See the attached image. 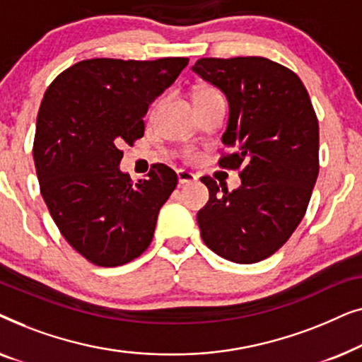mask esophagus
<instances>
[{
	"mask_svg": "<svg viewBox=\"0 0 362 362\" xmlns=\"http://www.w3.org/2000/svg\"><path fill=\"white\" fill-rule=\"evenodd\" d=\"M177 181H180V185H189V182L196 181V176L186 170H180L177 171Z\"/></svg>",
	"mask_w": 362,
	"mask_h": 362,
	"instance_id": "1",
	"label": "esophagus"
}]
</instances>
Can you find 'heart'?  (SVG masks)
Masks as SVG:
<instances>
[{
    "label": "heart",
    "mask_w": 362,
    "mask_h": 362,
    "mask_svg": "<svg viewBox=\"0 0 362 362\" xmlns=\"http://www.w3.org/2000/svg\"><path fill=\"white\" fill-rule=\"evenodd\" d=\"M212 93H217V92L212 90V88H199V90L196 92L194 97H199V95H212Z\"/></svg>",
    "instance_id": "heart-1"
}]
</instances>
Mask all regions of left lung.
Wrapping results in <instances>:
<instances>
[{
  "label": "left lung",
  "mask_w": 362,
  "mask_h": 362,
  "mask_svg": "<svg viewBox=\"0 0 362 362\" xmlns=\"http://www.w3.org/2000/svg\"><path fill=\"white\" fill-rule=\"evenodd\" d=\"M197 76L229 102L219 165L240 168L232 192L201 177L209 201L197 212L204 244L222 259L255 264L275 254L303 219L318 177L320 132L295 72L265 57L199 59Z\"/></svg>",
  "instance_id": "1"
}]
</instances>
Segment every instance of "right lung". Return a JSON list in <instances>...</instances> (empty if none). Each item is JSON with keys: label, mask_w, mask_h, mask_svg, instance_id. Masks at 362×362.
Wrapping results in <instances>:
<instances>
[{"label": "right lung", "mask_w": 362, "mask_h": 362, "mask_svg": "<svg viewBox=\"0 0 362 362\" xmlns=\"http://www.w3.org/2000/svg\"><path fill=\"white\" fill-rule=\"evenodd\" d=\"M187 62L87 59L44 93L33 148L41 194L64 239L92 264H128L150 245L177 176L156 163L133 182L120 145L143 136L148 107Z\"/></svg>", "instance_id": "obj_1"}]
</instances>
